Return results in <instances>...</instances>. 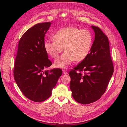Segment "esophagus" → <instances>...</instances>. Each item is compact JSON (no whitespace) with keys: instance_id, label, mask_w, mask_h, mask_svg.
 <instances>
[{"instance_id":"34e87169","label":"esophagus","mask_w":127,"mask_h":127,"mask_svg":"<svg viewBox=\"0 0 127 127\" xmlns=\"http://www.w3.org/2000/svg\"><path fill=\"white\" fill-rule=\"evenodd\" d=\"M63 72L64 74H68V72H67V71H65V70H63Z\"/></svg>"}]
</instances>
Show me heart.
I'll return each mask as SVG.
<instances>
[{
	"label": "heart",
	"mask_w": 127,
	"mask_h": 127,
	"mask_svg": "<svg viewBox=\"0 0 127 127\" xmlns=\"http://www.w3.org/2000/svg\"><path fill=\"white\" fill-rule=\"evenodd\" d=\"M52 38L54 41H44V50L51 57L56 58L63 48L64 52L54 63L55 67L62 69L66 68L74 61L81 62L85 59L93 43V36L90 31L76 27L59 29L53 35Z\"/></svg>",
	"instance_id": "1"
}]
</instances>
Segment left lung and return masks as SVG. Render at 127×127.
<instances>
[{
    "label": "left lung",
    "mask_w": 127,
    "mask_h": 127,
    "mask_svg": "<svg viewBox=\"0 0 127 127\" xmlns=\"http://www.w3.org/2000/svg\"><path fill=\"white\" fill-rule=\"evenodd\" d=\"M91 27L95 38L90 52L69 74L72 97L82 104L92 103L101 98L114 72L108 38L98 27Z\"/></svg>",
    "instance_id": "obj_1"
}]
</instances>
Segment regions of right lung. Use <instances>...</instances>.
Instances as JSON below:
<instances>
[{"mask_svg":"<svg viewBox=\"0 0 127 127\" xmlns=\"http://www.w3.org/2000/svg\"><path fill=\"white\" fill-rule=\"evenodd\" d=\"M51 25L50 22L36 24L23 35L18 42L14 79L23 95L35 102L49 98L62 74L58 68L45 70L52 65L44 48L45 35Z\"/></svg>","mask_w":127,"mask_h":127,"instance_id":"add662e5","label":"right lung"}]
</instances>
